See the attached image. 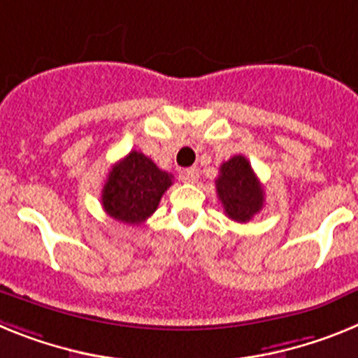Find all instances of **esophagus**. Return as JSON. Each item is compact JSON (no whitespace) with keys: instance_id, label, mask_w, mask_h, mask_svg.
<instances>
[{"instance_id":"esophagus-1","label":"esophagus","mask_w":358,"mask_h":358,"mask_svg":"<svg viewBox=\"0 0 358 358\" xmlns=\"http://www.w3.org/2000/svg\"><path fill=\"white\" fill-rule=\"evenodd\" d=\"M198 169L196 167H189V169H183V182L194 183L198 180Z\"/></svg>"}]
</instances>
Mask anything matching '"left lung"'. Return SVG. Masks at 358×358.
<instances>
[{
  "mask_svg": "<svg viewBox=\"0 0 358 358\" xmlns=\"http://www.w3.org/2000/svg\"><path fill=\"white\" fill-rule=\"evenodd\" d=\"M216 192L227 216L239 223L250 222L265 203V191L243 155L223 162L216 180Z\"/></svg>",
  "mask_w": 358,
  "mask_h": 358,
  "instance_id": "8db88e82",
  "label": "left lung"
}]
</instances>
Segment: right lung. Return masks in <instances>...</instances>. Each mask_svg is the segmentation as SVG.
I'll return each instance as SVG.
<instances>
[{
    "instance_id": "obj_1",
    "label": "right lung",
    "mask_w": 358,
    "mask_h": 358,
    "mask_svg": "<svg viewBox=\"0 0 358 358\" xmlns=\"http://www.w3.org/2000/svg\"><path fill=\"white\" fill-rule=\"evenodd\" d=\"M171 178L144 153L131 151L108 173L102 187V207L117 222L141 225L157 210L164 192L173 183Z\"/></svg>"
}]
</instances>
